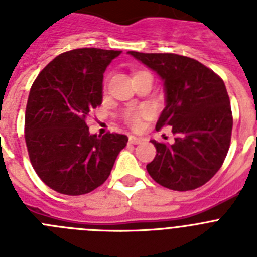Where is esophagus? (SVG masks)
Instances as JSON below:
<instances>
[{
    "label": "esophagus",
    "instance_id": "34e87169",
    "mask_svg": "<svg viewBox=\"0 0 257 257\" xmlns=\"http://www.w3.org/2000/svg\"><path fill=\"white\" fill-rule=\"evenodd\" d=\"M128 143H130V144H140V143H143V139L142 138H138V136H134V135H131L130 138H128Z\"/></svg>",
    "mask_w": 257,
    "mask_h": 257
}]
</instances>
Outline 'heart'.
<instances>
[{
    "label": "heart",
    "instance_id": "b5f03b06",
    "mask_svg": "<svg viewBox=\"0 0 257 257\" xmlns=\"http://www.w3.org/2000/svg\"><path fill=\"white\" fill-rule=\"evenodd\" d=\"M144 109H133L126 113V121L127 123L131 124L133 127H138L140 124V118L145 115Z\"/></svg>",
    "mask_w": 257,
    "mask_h": 257
}]
</instances>
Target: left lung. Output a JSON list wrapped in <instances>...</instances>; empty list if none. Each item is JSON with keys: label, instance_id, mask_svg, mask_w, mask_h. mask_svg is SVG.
<instances>
[{"label": "left lung", "instance_id": "8db88e82", "mask_svg": "<svg viewBox=\"0 0 257 257\" xmlns=\"http://www.w3.org/2000/svg\"><path fill=\"white\" fill-rule=\"evenodd\" d=\"M128 54L163 81L166 105L156 128L170 126L176 135L171 145L152 142L157 154L147 165L149 175L179 192L202 187L219 171L230 145L233 117L224 81L187 56Z\"/></svg>", "mask_w": 257, "mask_h": 257}]
</instances>
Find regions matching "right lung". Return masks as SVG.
<instances>
[{
	"instance_id": "obj_1",
	"label": "right lung",
	"mask_w": 257,
	"mask_h": 257,
	"mask_svg": "<svg viewBox=\"0 0 257 257\" xmlns=\"http://www.w3.org/2000/svg\"><path fill=\"white\" fill-rule=\"evenodd\" d=\"M122 51L63 52L32 85L26 109L29 160L47 187L67 196L92 192L109 178L126 147L121 134H90L86 117L103 101V74Z\"/></svg>"
}]
</instances>
